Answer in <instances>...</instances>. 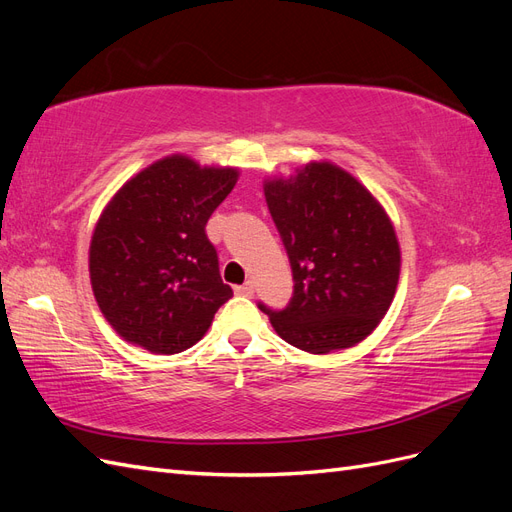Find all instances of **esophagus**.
Returning <instances> with one entry per match:
<instances>
[{
    "label": "esophagus",
    "instance_id": "esophagus-1",
    "mask_svg": "<svg viewBox=\"0 0 512 512\" xmlns=\"http://www.w3.org/2000/svg\"><path fill=\"white\" fill-rule=\"evenodd\" d=\"M235 292L241 294V297H252V294H254V284L252 282H245L241 286H235Z\"/></svg>",
    "mask_w": 512,
    "mask_h": 512
}]
</instances>
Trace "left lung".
Returning <instances> with one entry per match:
<instances>
[{"instance_id": "obj_1", "label": "left lung", "mask_w": 512, "mask_h": 512, "mask_svg": "<svg viewBox=\"0 0 512 512\" xmlns=\"http://www.w3.org/2000/svg\"><path fill=\"white\" fill-rule=\"evenodd\" d=\"M265 198L294 288L284 309L258 307L294 348L327 354L359 344L391 307L399 280V243L384 209L329 162L267 181Z\"/></svg>"}]
</instances>
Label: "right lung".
Returning a JSON list of instances; mask_svg holds the SVG:
<instances>
[{
	"label": "right lung",
	"mask_w": 512,
	"mask_h": 512,
	"mask_svg": "<svg viewBox=\"0 0 512 512\" xmlns=\"http://www.w3.org/2000/svg\"><path fill=\"white\" fill-rule=\"evenodd\" d=\"M235 168L173 156L145 168L104 209L89 247L96 301L111 327L156 354L194 346L232 297L207 237Z\"/></svg>",
	"instance_id": "add662e5"
}]
</instances>
